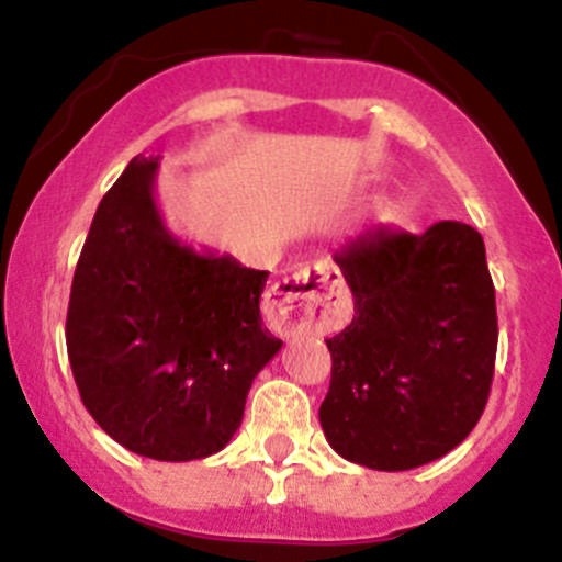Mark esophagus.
<instances>
[{"label":"esophagus","instance_id":"esophagus-1","mask_svg":"<svg viewBox=\"0 0 562 562\" xmlns=\"http://www.w3.org/2000/svg\"><path fill=\"white\" fill-rule=\"evenodd\" d=\"M346 310L348 291L337 269H302L269 293V324L285 337L335 329Z\"/></svg>","mask_w":562,"mask_h":562}]
</instances>
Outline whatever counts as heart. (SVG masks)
I'll use <instances>...</instances> for the list:
<instances>
[{"instance_id":"obj_1","label":"heart","mask_w":562,"mask_h":562,"mask_svg":"<svg viewBox=\"0 0 562 562\" xmlns=\"http://www.w3.org/2000/svg\"><path fill=\"white\" fill-rule=\"evenodd\" d=\"M392 216H395V209H392V205H379V209H375V222H392Z\"/></svg>"}]
</instances>
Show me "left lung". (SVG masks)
Instances as JSON below:
<instances>
[{"mask_svg":"<svg viewBox=\"0 0 562 562\" xmlns=\"http://www.w3.org/2000/svg\"><path fill=\"white\" fill-rule=\"evenodd\" d=\"M331 258L353 318L326 340V442L381 472L442 459L477 426L494 379L497 302L483 236L450 220L423 236L375 227Z\"/></svg>","mask_w":562,"mask_h":562,"instance_id":"8db88e82","label":"left lung"}]
</instances>
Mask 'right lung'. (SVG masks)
<instances>
[{
    "label": "right lung",
    "mask_w": 562,
    "mask_h": 562,
    "mask_svg": "<svg viewBox=\"0 0 562 562\" xmlns=\"http://www.w3.org/2000/svg\"><path fill=\"white\" fill-rule=\"evenodd\" d=\"M159 159L134 156L103 194L70 285L65 340L81 403L125 450L214 456L255 375L282 348L260 318L269 271L181 244L156 209Z\"/></svg>",
    "instance_id": "add662e5"
}]
</instances>
